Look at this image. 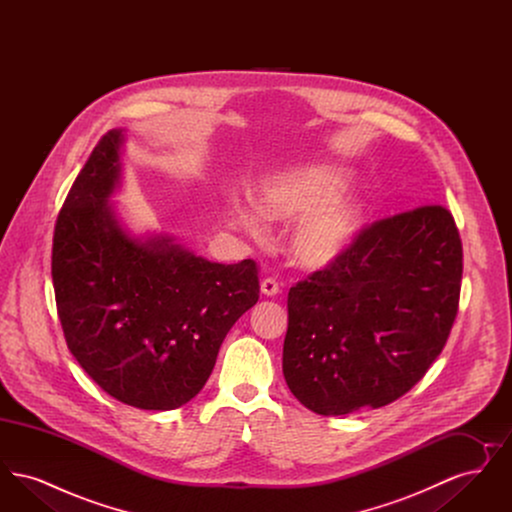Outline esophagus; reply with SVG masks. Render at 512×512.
Listing matches in <instances>:
<instances>
[{"label": "esophagus", "instance_id": "esophagus-1", "mask_svg": "<svg viewBox=\"0 0 512 512\" xmlns=\"http://www.w3.org/2000/svg\"><path fill=\"white\" fill-rule=\"evenodd\" d=\"M278 292H280V284H278L274 278H265V280L261 282V293H263V295L272 297V295H276Z\"/></svg>", "mask_w": 512, "mask_h": 512}]
</instances>
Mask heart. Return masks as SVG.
<instances>
[{
  "mask_svg": "<svg viewBox=\"0 0 512 512\" xmlns=\"http://www.w3.org/2000/svg\"><path fill=\"white\" fill-rule=\"evenodd\" d=\"M349 186V172L336 165H297L263 180L251 199L268 220H293L286 251L297 267L324 270L340 261L355 242L363 205L353 195H341ZM228 215L251 236L261 234L255 211L242 201H228Z\"/></svg>",
  "mask_w": 512,
  "mask_h": 512,
  "instance_id": "1",
  "label": "heart"
}]
</instances>
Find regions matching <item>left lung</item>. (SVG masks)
Wrapping results in <instances>:
<instances>
[{"mask_svg":"<svg viewBox=\"0 0 512 512\" xmlns=\"http://www.w3.org/2000/svg\"><path fill=\"white\" fill-rule=\"evenodd\" d=\"M463 245L441 205L378 220L288 293L282 370L313 413L399 399L436 361L459 309Z\"/></svg>","mask_w":512,"mask_h":512,"instance_id":"left-lung-1","label":"left lung"}]
</instances>
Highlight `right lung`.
<instances>
[{
    "mask_svg": "<svg viewBox=\"0 0 512 512\" xmlns=\"http://www.w3.org/2000/svg\"><path fill=\"white\" fill-rule=\"evenodd\" d=\"M124 130L94 147L57 217L51 276L67 345L117 401L172 411L203 390L234 322L259 299L257 265L211 263L163 232H132L121 190Z\"/></svg>",
    "mask_w": 512,
    "mask_h": 512,
    "instance_id": "1",
    "label": "right lung"
}]
</instances>
